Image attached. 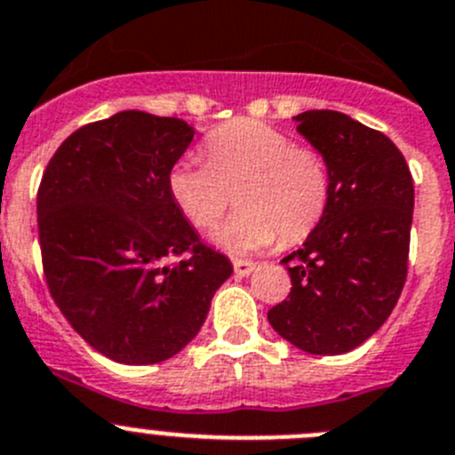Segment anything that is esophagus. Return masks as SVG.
Masks as SVG:
<instances>
[{"mask_svg":"<svg viewBox=\"0 0 455 455\" xmlns=\"http://www.w3.org/2000/svg\"><path fill=\"white\" fill-rule=\"evenodd\" d=\"M233 269H235L237 276H249V274L256 269V263H251V260H244V258H233Z\"/></svg>","mask_w":455,"mask_h":455,"instance_id":"34e87169","label":"esophagus"}]
</instances>
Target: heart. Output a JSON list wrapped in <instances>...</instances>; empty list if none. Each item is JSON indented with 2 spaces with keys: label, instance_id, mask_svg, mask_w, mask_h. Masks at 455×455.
<instances>
[{
  "label": "heart",
  "instance_id": "obj_1",
  "mask_svg": "<svg viewBox=\"0 0 455 455\" xmlns=\"http://www.w3.org/2000/svg\"><path fill=\"white\" fill-rule=\"evenodd\" d=\"M206 161L179 158L167 190L190 227L218 224L235 190L237 211L215 237L233 253L297 244L324 220L333 192L329 158L258 120H233L204 138Z\"/></svg>",
  "mask_w": 455,
  "mask_h": 455
}]
</instances>
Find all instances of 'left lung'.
Wrapping results in <instances>:
<instances>
[{"label": "left lung", "instance_id": "obj_1", "mask_svg": "<svg viewBox=\"0 0 455 455\" xmlns=\"http://www.w3.org/2000/svg\"><path fill=\"white\" fill-rule=\"evenodd\" d=\"M294 120L329 158L333 192L304 247L281 260L292 288L267 319L308 354H347L380 329L406 283L412 174L386 133L345 113L306 110Z\"/></svg>", "mask_w": 455, "mask_h": 455}]
</instances>
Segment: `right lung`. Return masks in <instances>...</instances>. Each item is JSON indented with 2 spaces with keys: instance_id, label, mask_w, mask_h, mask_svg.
Returning a JSON list of instances; mask_svg holds the SVG:
<instances>
[{
  "instance_id": "obj_1",
  "label": "right lung",
  "mask_w": 455,
  "mask_h": 455,
  "mask_svg": "<svg viewBox=\"0 0 455 455\" xmlns=\"http://www.w3.org/2000/svg\"><path fill=\"white\" fill-rule=\"evenodd\" d=\"M192 140L177 117L124 110L81 126L38 186L44 281L69 326L106 358L154 365L202 329L231 276L167 190Z\"/></svg>"
}]
</instances>
